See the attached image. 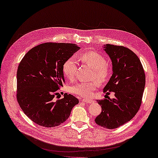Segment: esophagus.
<instances>
[{
    "mask_svg": "<svg viewBox=\"0 0 158 158\" xmlns=\"http://www.w3.org/2000/svg\"><path fill=\"white\" fill-rule=\"evenodd\" d=\"M82 102H85V103H91V102H92V100H90V99H82Z\"/></svg>",
    "mask_w": 158,
    "mask_h": 158,
    "instance_id": "1",
    "label": "esophagus"
}]
</instances>
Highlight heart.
Segmentation results:
<instances>
[{"mask_svg": "<svg viewBox=\"0 0 158 158\" xmlns=\"http://www.w3.org/2000/svg\"><path fill=\"white\" fill-rule=\"evenodd\" d=\"M80 59L93 69L92 78L97 80L99 83L105 82L108 79L109 71L107 68L106 60L102 56L94 52H87L80 54ZM76 69V61L73 57L68 59L63 65L64 74L68 79L71 80L74 78ZM94 80L90 82H80L70 86L68 90L74 94L86 98L90 97L98 86V82Z\"/></svg>", "mask_w": 158, "mask_h": 158, "instance_id": "obj_1", "label": "heart"}]
</instances>
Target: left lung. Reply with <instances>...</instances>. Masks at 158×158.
Here are the masks:
<instances>
[{"label": "left lung", "instance_id": "8db88e82", "mask_svg": "<svg viewBox=\"0 0 158 158\" xmlns=\"http://www.w3.org/2000/svg\"><path fill=\"white\" fill-rule=\"evenodd\" d=\"M103 50L109 56L113 66V74L103 91L114 92L115 97L97 101L102 112L94 121L102 127L113 129L129 121L139 110L145 75L139 57L131 49L106 44Z\"/></svg>", "mask_w": 158, "mask_h": 158}]
</instances>
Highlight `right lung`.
I'll use <instances>...</instances> for the list:
<instances>
[{"instance_id":"add662e5","label":"right lung","mask_w":158,"mask_h":158,"mask_svg":"<svg viewBox=\"0 0 158 158\" xmlns=\"http://www.w3.org/2000/svg\"><path fill=\"white\" fill-rule=\"evenodd\" d=\"M80 49L73 44L45 43L26 53L17 73L19 105L36 124L53 127L68 118L78 99L65 93L55 101L57 90L65 82L63 65Z\"/></svg>"}]
</instances>
